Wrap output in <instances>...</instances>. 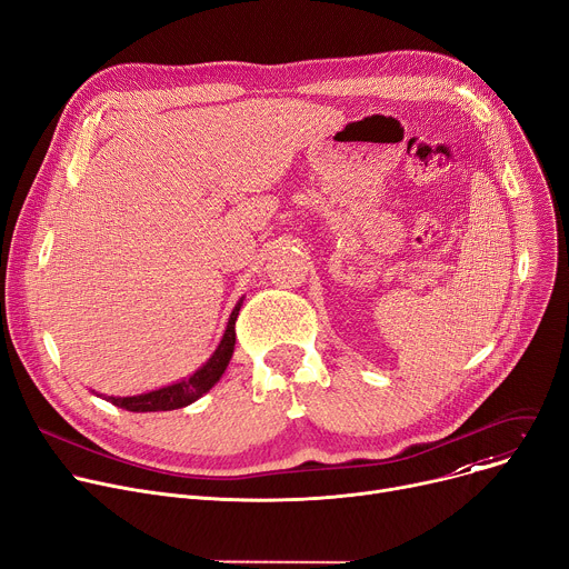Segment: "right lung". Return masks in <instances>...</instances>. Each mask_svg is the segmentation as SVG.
<instances>
[{
  "label": "right lung",
  "mask_w": 569,
  "mask_h": 569,
  "mask_svg": "<svg viewBox=\"0 0 569 569\" xmlns=\"http://www.w3.org/2000/svg\"><path fill=\"white\" fill-rule=\"evenodd\" d=\"M238 313H240V305L233 309L229 325H226L219 348L208 359V363L203 368H199L192 377H187V380H182L178 385L143 393V396H132V398L109 396L107 400L121 409H128V411H169V409H180V407L192 405L194 400H199L203 393H208L219 382V377L223 375L226 366H229V361L233 357V348H236Z\"/></svg>",
  "instance_id": "add662e5"
}]
</instances>
